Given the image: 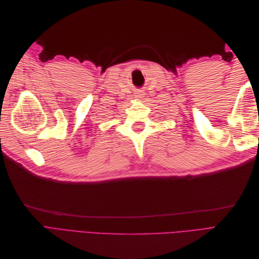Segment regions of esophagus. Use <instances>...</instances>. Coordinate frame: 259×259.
Wrapping results in <instances>:
<instances>
[{
  "mask_svg": "<svg viewBox=\"0 0 259 259\" xmlns=\"http://www.w3.org/2000/svg\"><path fill=\"white\" fill-rule=\"evenodd\" d=\"M137 96H140V94H138V95Z\"/></svg>",
  "mask_w": 259,
  "mask_h": 259,
  "instance_id": "obj_1",
  "label": "esophagus"
}]
</instances>
